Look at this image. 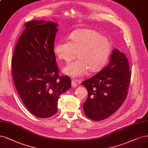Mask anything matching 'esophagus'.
Returning a JSON list of instances; mask_svg holds the SVG:
<instances>
[{
	"label": "esophagus",
	"instance_id": "obj_1",
	"mask_svg": "<svg viewBox=\"0 0 148 148\" xmlns=\"http://www.w3.org/2000/svg\"><path fill=\"white\" fill-rule=\"evenodd\" d=\"M78 82V80H77V79H72V87H73V88H75V87H76V86H78V84H77V83Z\"/></svg>",
	"mask_w": 148,
	"mask_h": 148
}]
</instances>
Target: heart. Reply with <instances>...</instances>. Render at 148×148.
Returning <instances> with one entry per match:
<instances>
[{"mask_svg":"<svg viewBox=\"0 0 148 148\" xmlns=\"http://www.w3.org/2000/svg\"><path fill=\"white\" fill-rule=\"evenodd\" d=\"M69 42L60 41L54 46L57 58L69 63L76 56L78 60L63 70L72 77H80L88 72H98L108 62L112 51L108 38L93 29H80L75 30L69 37Z\"/></svg>","mask_w":148,"mask_h":148,"instance_id":"obj_1","label":"heart"}]
</instances>
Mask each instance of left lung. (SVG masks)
I'll return each instance as SVG.
<instances>
[{
	"instance_id": "1",
	"label": "left lung",
	"mask_w": 148,
	"mask_h": 148,
	"mask_svg": "<svg viewBox=\"0 0 148 148\" xmlns=\"http://www.w3.org/2000/svg\"><path fill=\"white\" fill-rule=\"evenodd\" d=\"M131 73L125 54L114 49L108 65L81 83L88 92L83 104L85 115L97 121L114 113L127 97Z\"/></svg>"
}]
</instances>
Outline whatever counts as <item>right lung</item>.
<instances>
[{
	"label": "right lung",
	"instance_id": "obj_1",
	"mask_svg": "<svg viewBox=\"0 0 148 148\" xmlns=\"http://www.w3.org/2000/svg\"><path fill=\"white\" fill-rule=\"evenodd\" d=\"M24 26L12 59L14 84L30 113L49 118L57 113L60 95L72 84L69 76L59 75L54 53L58 24L33 20Z\"/></svg>",
	"mask_w": 148,
	"mask_h": 148
}]
</instances>
